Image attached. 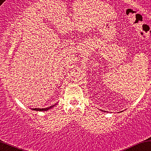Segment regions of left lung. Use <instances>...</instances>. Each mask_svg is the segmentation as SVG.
<instances>
[{
    "label": "left lung",
    "instance_id": "1",
    "mask_svg": "<svg viewBox=\"0 0 151 151\" xmlns=\"http://www.w3.org/2000/svg\"><path fill=\"white\" fill-rule=\"evenodd\" d=\"M103 111V112H106V111Z\"/></svg>",
    "mask_w": 151,
    "mask_h": 151
}]
</instances>
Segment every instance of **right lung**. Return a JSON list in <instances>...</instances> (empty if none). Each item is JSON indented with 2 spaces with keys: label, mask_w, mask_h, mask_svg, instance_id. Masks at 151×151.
<instances>
[{
  "label": "right lung",
  "mask_w": 151,
  "mask_h": 151,
  "mask_svg": "<svg viewBox=\"0 0 151 151\" xmlns=\"http://www.w3.org/2000/svg\"><path fill=\"white\" fill-rule=\"evenodd\" d=\"M55 105H57V103H55V104H54V105H53V106H50V107H48V108H32V110H33V111H48V110L53 108L54 106H55Z\"/></svg>",
  "instance_id": "right-lung-1"
}]
</instances>
